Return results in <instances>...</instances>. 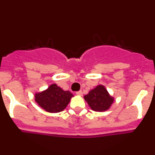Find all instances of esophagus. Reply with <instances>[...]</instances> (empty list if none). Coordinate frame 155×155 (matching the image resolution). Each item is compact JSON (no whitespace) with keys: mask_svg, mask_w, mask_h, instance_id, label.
<instances>
[{"mask_svg":"<svg viewBox=\"0 0 155 155\" xmlns=\"http://www.w3.org/2000/svg\"><path fill=\"white\" fill-rule=\"evenodd\" d=\"M82 94H83V93H82V91H77L76 92V94H78V95H82Z\"/></svg>","mask_w":155,"mask_h":155,"instance_id":"1","label":"esophagus"}]
</instances>
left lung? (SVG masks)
<instances>
[{"label": "left lung", "instance_id": "left-lung-1", "mask_svg": "<svg viewBox=\"0 0 155 155\" xmlns=\"http://www.w3.org/2000/svg\"><path fill=\"white\" fill-rule=\"evenodd\" d=\"M91 109L95 112H104L110 108L114 98L109 94L103 85H98L84 96Z\"/></svg>", "mask_w": 155, "mask_h": 155}]
</instances>
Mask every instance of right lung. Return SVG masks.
Returning <instances> with one entry per match:
<instances>
[{
  "instance_id": "1",
  "label": "right lung",
  "mask_w": 155,
  "mask_h": 155,
  "mask_svg": "<svg viewBox=\"0 0 155 155\" xmlns=\"http://www.w3.org/2000/svg\"><path fill=\"white\" fill-rule=\"evenodd\" d=\"M73 96L69 91H64L56 84H53L45 91L35 93V100L46 112L56 113L64 110Z\"/></svg>"
}]
</instances>
